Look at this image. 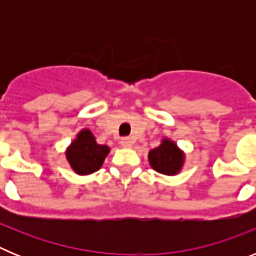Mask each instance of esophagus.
I'll return each instance as SVG.
<instances>
[{
	"mask_svg": "<svg viewBox=\"0 0 256 256\" xmlns=\"http://www.w3.org/2000/svg\"><path fill=\"white\" fill-rule=\"evenodd\" d=\"M120 144L123 148H132L133 140L130 137H124V138L120 140Z\"/></svg>",
	"mask_w": 256,
	"mask_h": 256,
	"instance_id": "1",
	"label": "esophagus"
}]
</instances>
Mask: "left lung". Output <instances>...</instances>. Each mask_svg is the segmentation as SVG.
I'll return each mask as SVG.
<instances>
[{"label":"left lung","mask_w":256,"mask_h":256,"mask_svg":"<svg viewBox=\"0 0 256 256\" xmlns=\"http://www.w3.org/2000/svg\"><path fill=\"white\" fill-rule=\"evenodd\" d=\"M148 162L156 172L166 176H174L182 168L184 155L173 141L164 138L160 146L148 152Z\"/></svg>","instance_id":"obj_1"}]
</instances>
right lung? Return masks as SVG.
<instances>
[{
  "label": "right lung",
  "mask_w": 256,
  "mask_h": 256,
  "mask_svg": "<svg viewBox=\"0 0 256 256\" xmlns=\"http://www.w3.org/2000/svg\"><path fill=\"white\" fill-rule=\"evenodd\" d=\"M108 152L110 148L97 144L91 130H83L66 150V159L76 174L86 176L98 170Z\"/></svg>",
  "instance_id": "obj_1"
}]
</instances>
